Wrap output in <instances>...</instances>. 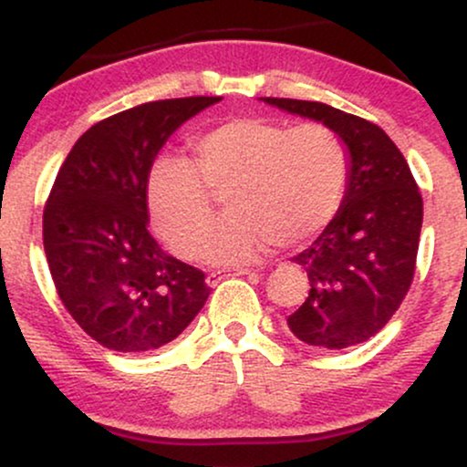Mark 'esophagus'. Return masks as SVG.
Segmentation results:
<instances>
[{
  "instance_id": "1",
  "label": "esophagus",
  "mask_w": 467,
  "mask_h": 467,
  "mask_svg": "<svg viewBox=\"0 0 467 467\" xmlns=\"http://www.w3.org/2000/svg\"><path fill=\"white\" fill-rule=\"evenodd\" d=\"M250 267H234V270H230V275L233 276H244V275H250ZM230 275H226V272H211V275L206 276V285H211V287H215L219 281H222V278H226V276H230Z\"/></svg>"
}]
</instances>
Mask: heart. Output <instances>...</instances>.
Segmentation results:
<instances>
[{
    "instance_id": "heart-1",
    "label": "heart",
    "mask_w": 467,
    "mask_h": 467,
    "mask_svg": "<svg viewBox=\"0 0 467 467\" xmlns=\"http://www.w3.org/2000/svg\"><path fill=\"white\" fill-rule=\"evenodd\" d=\"M347 182L349 151L329 127L234 118L197 138L195 162H155L147 202L171 250L192 259L202 248L208 264L230 265L256 256L270 241L298 245L316 237L340 211ZM208 185L227 191L231 215L206 238Z\"/></svg>"
}]
</instances>
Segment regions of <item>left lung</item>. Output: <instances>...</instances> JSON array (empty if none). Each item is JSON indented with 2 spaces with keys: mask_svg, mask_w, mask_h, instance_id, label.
Instances as JSON below:
<instances>
[{
  "mask_svg": "<svg viewBox=\"0 0 467 467\" xmlns=\"http://www.w3.org/2000/svg\"><path fill=\"white\" fill-rule=\"evenodd\" d=\"M261 100L323 122L349 151L340 211L292 259L307 272L309 294L287 325L316 349L360 345L389 323L412 283L423 222L420 189L404 155L373 122L314 100Z\"/></svg>",
  "mask_w": 467,
  "mask_h": 467,
  "instance_id": "left-lung-1",
  "label": "left lung"
}]
</instances>
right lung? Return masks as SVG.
I'll list each match as a JSON object with an SVG mask.
<instances>
[{
	"label": "right lung",
	"mask_w": 467,
	"mask_h": 467,
	"mask_svg": "<svg viewBox=\"0 0 467 467\" xmlns=\"http://www.w3.org/2000/svg\"><path fill=\"white\" fill-rule=\"evenodd\" d=\"M217 96L155 100L89 127L58 169L44 211V250L58 298L111 351L175 340L206 303L203 272L166 254L149 233L155 155Z\"/></svg>",
	"instance_id": "obj_1"
}]
</instances>
